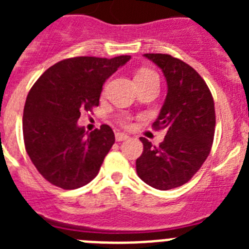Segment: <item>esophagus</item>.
I'll return each mask as SVG.
<instances>
[{
    "label": "esophagus",
    "mask_w": 249,
    "mask_h": 249,
    "mask_svg": "<svg viewBox=\"0 0 249 249\" xmlns=\"http://www.w3.org/2000/svg\"><path fill=\"white\" fill-rule=\"evenodd\" d=\"M126 140H128V136H127L126 133H121V132H117V133H116V141H117V142H122V141Z\"/></svg>",
    "instance_id": "obj_1"
}]
</instances>
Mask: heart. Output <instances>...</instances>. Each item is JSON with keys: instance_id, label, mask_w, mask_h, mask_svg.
<instances>
[{"instance_id": "b5f03b06", "label": "heart", "mask_w": 249, "mask_h": 249, "mask_svg": "<svg viewBox=\"0 0 249 249\" xmlns=\"http://www.w3.org/2000/svg\"><path fill=\"white\" fill-rule=\"evenodd\" d=\"M149 78H158V76L153 71L148 70V68L140 70V71H138L135 76L136 82H140V81H146V80H149ZM117 121L121 126H123V127L131 126V116H128V114H120V116L117 117Z\"/></svg>"}]
</instances>
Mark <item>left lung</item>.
I'll use <instances>...</instances> for the list:
<instances>
[{"label": "left lung", "mask_w": 249, "mask_h": 249, "mask_svg": "<svg viewBox=\"0 0 249 249\" xmlns=\"http://www.w3.org/2000/svg\"><path fill=\"white\" fill-rule=\"evenodd\" d=\"M162 70L167 97L152 127L167 129L160 146L141 137L143 152L136 160L138 177L160 191L187 183L210 155L215 128L212 93L195 68L171 54L146 53Z\"/></svg>", "instance_id": "8db88e82"}]
</instances>
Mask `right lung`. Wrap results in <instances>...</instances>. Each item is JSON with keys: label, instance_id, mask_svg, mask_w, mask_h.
<instances>
[{"label": "right lung", "instance_id": "obj_1", "mask_svg": "<svg viewBox=\"0 0 249 249\" xmlns=\"http://www.w3.org/2000/svg\"><path fill=\"white\" fill-rule=\"evenodd\" d=\"M131 58L72 57L43 72L26 100L23 141L27 155L46 181L63 190L89 183L114 143L107 124L87 132L77 126L81 112L100 105L105 81Z\"/></svg>", "mask_w": 249, "mask_h": 249}]
</instances>
